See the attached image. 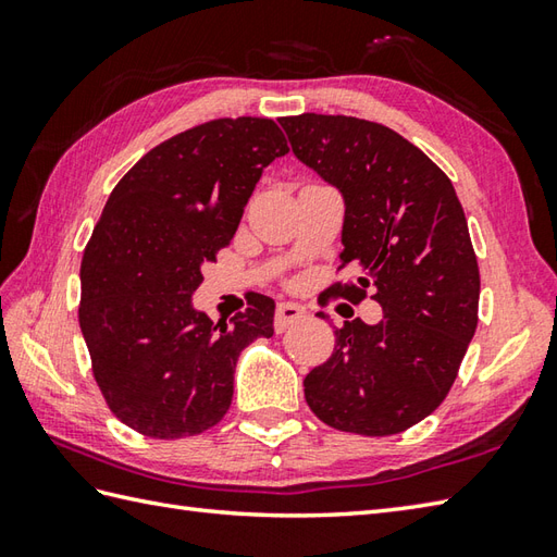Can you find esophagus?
<instances>
[{
    "label": "esophagus",
    "instance_id": "1",
    "mask_svg": "<svg viewBox=\"0 0 557 557\" xmlns=\"http://www.w3.org/2000/svg\"><path fill=\"white\" fill-rule=\"evenodd\" d=\"M301 318H306L304 306L282 301V304H277V311H275V330H277V333H285L287 327H292L294 323H299Z\"/></svg>",
    "mask_w": 557,
    "mask_h": 557
}]
</instances>
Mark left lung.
<instances>
[{
  "label": "left lung",
  "instance_id": "8db88e82",
  "mask_svg": "<svg viewBox=\"0 0 557 557\" xmlns=\"http://www.w3.org/2000/svg\"><path fill=\"white\" fill-rule=\"evenodd\" d=\"M280 124L294 156L345 198L339 268L363 277L330 289L359 304L371 287L383 309L377 325L335 330L333 357L304 377L306 401L337 431H407L441 407L479 323V263L455 186L383 124L313 112Z\"/></svg>",
  "mask_w": 557,
  "mask_h": 557
}]
</instances>
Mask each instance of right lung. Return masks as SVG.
Returning <instances> with one entry per match:
<instances>
[{
  "label": "right lung",
  "mask_w": 557,
  "mask_h": 557,
  "mask_svg": "<svg viewBox=\"0 0 557 557\" xmlns=\"http://www.w3.org/2000/svg\"><path fill=\"white\" fill-rule=\"evenodd\" d=\"M285 152L265 116L212 120L146 152L110 194L83 251L78 323L100 393L128 429L158 441L212 429L232 405L242 349L275 333L263 294L230 323L196 311L191 294Z\"/></svg>",
  "instance_id": "right-lung-1"
}]
</instances>
